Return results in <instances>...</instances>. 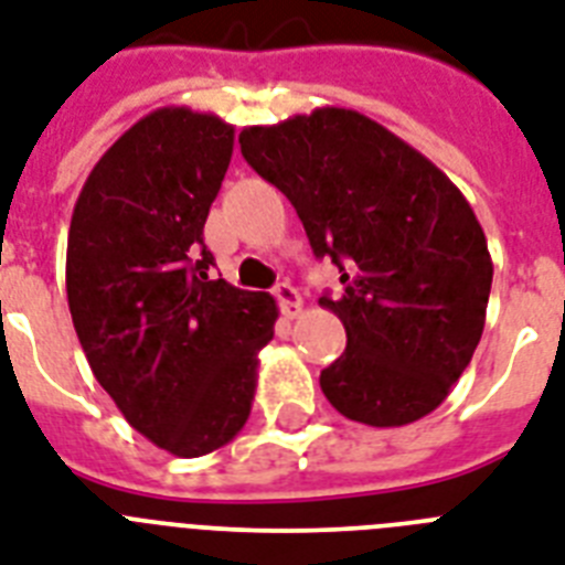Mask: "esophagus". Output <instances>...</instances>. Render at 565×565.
Returning <instances> with one entry per match:
<instances>
[{
	"mask_svg": "<svg viewBox=\"0 0 565 565\" xmlns=\"http://www.w3.org/2000/svg\"><path fill=\"white\" fill-rule=\"evenodd\" d=\"M275 299H278V305H281V313L287 319H296L301 313V296L290 281H281L278 287H275Z\"/></svg>",
	"mask_w": 565,
	"mask_h": 565,
	"instance_id": "1",
	"label": "esophagus"
}]
</instances>
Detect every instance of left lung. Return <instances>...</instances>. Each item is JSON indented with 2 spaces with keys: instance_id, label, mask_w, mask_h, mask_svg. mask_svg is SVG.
<instances>
[{
  "instance_id": "obj_1",
  "label": "left lung",
  "mask_w": 565,
  "mask_h": 565,
  "mask_svg": "<svg viewBox=\"0 0 565 565\" xmlns=\"http://www.w3.org/2000/svg\"><path fill=\"white\" fill-rule=\"evenodd\" d=\"M248 167L340 269L345 352L319 386L345 419L398 428L437 411L481 343L492 260L463 193L358 110L317 108L239 131Z\"/></svg>"
}]
</instances>
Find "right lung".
I'll return each mask as SVG.
<instances>
[{
    "label": "right lung",
    "instance_id": "1",
    "mask_svg": "<svg viewBox=\"0 0 565 565\" xmlns=\"http://www.w3.org/2000/svg\"><path fill=\"white\" fill-rule=\"evenodd\" d=\"M231 152L220 117L152 110L93 167L66 239V299L93 375L175 457L237 437L278 319L269 292L207 278L202 231Z\"/></svg>",
    "mask_w": 565,
    "mask_h": 565
}]
</instances>
